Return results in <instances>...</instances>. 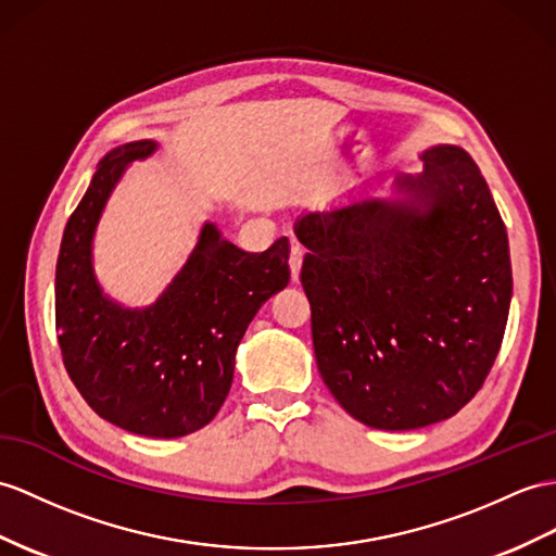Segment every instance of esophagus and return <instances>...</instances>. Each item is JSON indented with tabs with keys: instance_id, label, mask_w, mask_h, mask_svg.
<instances>
[{
	"instance_id": "obj_1",
	"label": "esophagus",
	"mask_w": 556,
	"mask_h": 556,
	"mask_svg": "<svg viewBox=\"0 0 556 556\" xmlns=\"http://www.w3.org/2000/svg\"><path fill=\"white\" fill-rule=\"evenodd\" d=\"M302 262H304V250L300 245H292V252H290V276H292L294 282L300 280Z\"/></svg>"
}]
</instances>
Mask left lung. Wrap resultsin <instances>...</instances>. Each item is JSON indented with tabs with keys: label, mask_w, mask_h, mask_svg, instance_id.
Segmentation results:
<instances>
[{
	"label": "left lung",
	"mask_w": 556,
	"mask_h": 556,
	"mask_svg": "<svg viewBox=\"0 0 556 556\" xmlns=\"http://www.w3.org/2000/svg\"><path fill=\"white\" fill-rule=\"evenodd\" d=\"M304 212L302 286L325 387L358 422L408 431L453 417L481 389L511 302L505 224L469 153H419Z\"/></svg>",
	"instance_id": "8db88e82"
}]
</instances>
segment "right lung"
I'll return each instance as SVG.
<instances>
[{
	"label": "right lung",
	"mask_w": 556,
	"mask_h": 556,
	"mask_svg": "<svg viewBox=\"0 0 556 556\" xmlns=\"http://www.w3.org/2000/svg\"><path fill=\"white\" fill-rule=\"evenodd\" d=\"M160 148L141 139L99 162L61 240L56 328L65 370L108 422L151 439H179L210 425L233 382L236 351L256 311L290 282V242L240 250L219 226H200L195 248L157 300L127 306L93 268V238L131 162Z\"/></svg>",
	"instance_id": "obj_1"
}]
</instances>
